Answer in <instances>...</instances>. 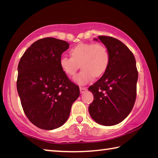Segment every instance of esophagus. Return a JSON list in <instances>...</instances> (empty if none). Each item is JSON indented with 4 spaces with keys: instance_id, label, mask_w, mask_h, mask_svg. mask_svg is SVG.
<instances>
[{
    "instance_id": "obj_1",
    "label": "esophagus",
    "mask_w": 158,
    "mask_h": 158,
    "mask_svg": "<svg viewBox=\"0 0 158 158\" xmlns=\"http://www.w3.org/2000/svg\"><path fill=\"white\" fill-rule=\"evenodd\" d=\"M79 89H80V93H84L85 91H86L87 90V89L85 87H80Z\"/></svg>"
}]
</instances>
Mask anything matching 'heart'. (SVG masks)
<instances>
[{
	"label": "heart",
	"mask_w": 158,
	"mask_h": 158,
	"mask_svg": "<svg viewBox=\"0 0 158 158\" xmlns=\"http://www.w3.org/2000/svg\"><path fill=\"white\" fill-rule=\"evenodd\" d=\"M69 55L70 57L60 58V68L67 76L73 77L80 64L82 70L74 77V81L80 85L86 84L91 81L93 76H101L109 65V51L101 44L81 42L69 50Z\"/></svg>",
	"instance_id": "obj_1"
}]
</instances>
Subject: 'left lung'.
I'll use <instances>...</instances> for the list:
<instances>
[{"mask_svg": "<svg viewBox=\"0 0 158 158\" xmlns=\"http://www.w3.org/2000/svg\"><path fill=\"white\" fill-rule=\"evenodd\" d=\"M98 38L109 51V63L102 77L89 88L94 96L89 111L96 123L111 126L122 122L132 111L138 72L135 58L126 45L112 37Z\"/></svg>", "mask_w": 158, "mask_h": 158, "instance_id": "8db88e82", "label": "left lung"}]
</instances>
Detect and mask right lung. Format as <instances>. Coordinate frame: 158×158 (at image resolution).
<instances>
[{"instance_id":"obj_1","label":"right lung","mask_w":158,"mask_h":158,"mask_svg":"<svg viewBox=\"0 0 158 158\" xmlns=\"http://www.w3.org/2000/svg\"><path fill=\"white\" fill-rule=\"evenodd\" d=\"M69 45L53 37L38 40L19 63L17 88L21 106L29 121L42 130L62 126L80 94L78 85L60 68L61 54Z\"/></svg>"}]
</instances>
